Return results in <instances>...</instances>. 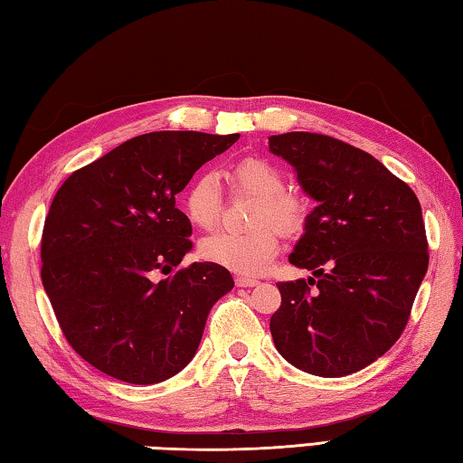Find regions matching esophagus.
Here are the masks:
<instances>
[{
  "label": "esophagus",
  "instance_id": "esophagus-1",
  "mask_svg": "<svg viewBox=\"0 0 463 463\" xmlns=\"http://www.w3.org/2000/svg\"><path fill=\"white\" fill-rule=\"evenodd\" d=\"M234 284H237L239 288H253V286L260 284V281H257L255 278H242V276H239L237 279H234Z\"/></svg>",
  "mask_w": 463,
  "mask_h": 463
}]
</instances>
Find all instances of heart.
Returning a JSON list of instances; mask_svg holds the SVG:
<instances>
[{"label":"heart","instance_id":"obj_1","mask_svg":"<svg viewBox=\"0 0 463 463\" xmlns=\"http://www.w3.org/2000/svg\"><path fill=\"white\" fill-rule=\"evenodd\" d=\"M232 184L239 192L255 195L249 231H218L200 242L206 261L221 268L257 276L268 269L279 250V232L286 237L300 232L308 221V202L302 194L286 190L281 169L265 156H242L231 169ZM184 208L200 229H213L222 214V190L214 171H202L187 185Z\"/></svg>","mask_w":463,"mask_h":463}]
</instances>
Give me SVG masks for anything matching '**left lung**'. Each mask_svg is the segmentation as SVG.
I'll use <instances>...</instances> for the list:
<instances>
[{
  "instance_id": "1",
  "label": "left lung",
  "mask_w": 463,
  "mask_h": 463,
  "mask_svg": "<svg viewBox=\"0 0 463 463\" xmlns=\"http://www.w3.org/2000/svg\"><path fill=\"white\" fill-rule=\"evenodd\" d=\"M269 151L284 156L317 200L289 255L315 278L278 284L273 343L307 373H355L401 339L427 273L419 198L375 156L339 138L286 132L269 137Z\"/></svg>"
}]
</instances>
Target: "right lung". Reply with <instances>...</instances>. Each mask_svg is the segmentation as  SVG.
Wrapping results in <instances>:
<instances>
[{"instance_id": "right-lung-1", "label": "right lung", "mask_w": 463, "mask_h": 463, "mask_svg": "<svg viewBox=\"0 0 463 463\" xmlns=\"http://www.w3.org/2000/svg\"><path fill=\"white\" fill-rule=\"evenodd\" d=\"M237 140L148 132L59 187L44 218L41 278L62 335L96 370L146 386L192 362L210 308L234 281L210 261L179 268L192 224L175 195Z\"/></svg>"}]
</instances>
